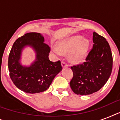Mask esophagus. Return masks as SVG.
Wrapping results in <instances>:
<instances>
[{"label": "esophagus", "mask_w": 120, "mask_h": 120, "mask_svg": "<svg viewBox=\"0 0 120 120\" xmlns=\"http://www.w3.org/2000/svg\"><path fill=\"white\" fill-rule=\"evenodd\" d=\"M62 67H63V68H64V67H67L68 66V64H66L65 62H62Z\"/></svg>", "instance_id": "obj_1"}]
</instances>
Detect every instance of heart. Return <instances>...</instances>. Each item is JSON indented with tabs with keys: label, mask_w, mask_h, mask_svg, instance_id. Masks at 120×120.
<instances>
[{
	"label": "heart",
	"mask_w": 120,
	"mask_h": 120,
	"mask_svg": "<svg viewBox=\"0 0 120 120\" xmlns=\"http://www.w3.org/2000/svg\"><path fill=\"white\" fill-rule=\"evenodd\" d=\"M89 46V40L77 35L60 41L57 44V48L53 47L52 50L57 55H60L61 52L68 53V60L74 64H79L85 58Z\"/></svg>",
	"instance_id": "heart-1"
}]
</instances>
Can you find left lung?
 Segmentation results:
<instances>
[{
  "mask_svg": "<svg viewBox=\"0 0 120 120\" xmlns=\"http://www.w3.org/2000/svg\"><path fill=\"white\" fill-rule=\"evenodd\" d=\"M93 48L83 64L71 67L73 79L70 82L77 95L97 92L105 85L112 73L113 57L109 43L103 37L93 33Z\"/></svg>",
  "mask_w": 120,
  "mask_h": 120,
  "instance_id": "1",
  "label": "left lung"
}]
</instances>
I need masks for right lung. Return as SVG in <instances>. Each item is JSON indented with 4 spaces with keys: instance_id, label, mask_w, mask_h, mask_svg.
Here are the masks:
<instances>
[{
    "instance_id": "right-lung-1",
    "label": "right lung",
    "mask_w": 120,
    "mask_h": 120,
    "mask_svg": "<svg viewBox=\"0 0 120 120\" xmlns=\"http://www.w3.org/2000/svg\"><path fill=\"white\" fill-rule=\"evenodd\" d=\"M44 41L40 33H27L15 40L10 50L8 61L10 79L19 89L25 93L46 91L62 71L60 61L53 62L49 60L50 48ZM27 46L32 48L36 53V59L29 66L21 63L22 51Z\"/></svg>"
}]
</instances>
